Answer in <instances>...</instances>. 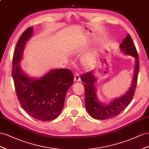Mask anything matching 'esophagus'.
<instances>
[{
  "mask_svg": "<svg viewBox=\"0 0 149 149\" xmlns=\"http://www.w3.org/2000/svg\"><path fill=\"white\" fill-rule=\"evenodd\" d=\"M74 81L76 82H78L80 81V75L77 74V73H75V77H74Z\"/></svg>",
  "mask_w": 149,
  "mask_h": 149,
  "instance_id": "34e87169",
  "label": "esophagus"
}]
</instances>
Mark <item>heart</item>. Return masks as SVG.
<instances>
[{
    "label": "heart",
    "mask_w": 149,
    "mask_h": 149,
    "mask_svg": "<svg viewBox=\"0 0 149 149\" xmlns=\"http://www.w3.org/2000/svg\"><path fill=\"white\" fill-rule=\"evenodd\" d=\"M97 59V52L93 51V52L87 53L84 55L80 59V63L83 67L86 68H88L92 67L96 62Z\"/></svg>",
    "instance_id": "1"
}]
</instances>
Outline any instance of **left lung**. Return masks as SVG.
I'll return each mask as SVG.
<instances>
[{"instance_id": "1", "label": "left lung", "mask_w": 149, "mask_h": 149, "mask_svg": "<svg viewBox=\"0 0 149 149\" xmlns=\"http://www.w3.org/2000/svg\"><path fill=\"white\" fill-rule=\"evenodd\" d=\"M119 47L122 52L127 56H132L135 61L134 75L132 80L131 86L124 94L111 100L108 103H104L98 99L97 95L95 84L97 79L95 76L94 70L85 74L80 77L84 83V86L86 92L85 105L86 110L89 115L95 119L106 120L117 116L129 105L134 95L137 82L139 61L137 50L129 34H127Z\"/></svg>"}]
</instances>
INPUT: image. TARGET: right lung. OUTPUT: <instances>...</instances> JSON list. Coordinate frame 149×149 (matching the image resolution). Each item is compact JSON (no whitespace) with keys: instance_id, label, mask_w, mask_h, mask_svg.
<instances>
[{"instance_id":"1","label":"right lung","mask_w":149,"mask_h":149,"mask_svg":"<svg viewBox=\"0 0 149 149\" xmlns=\"http://www.w3.org/2000/svg\"><path fill=\"white\" fill-rule=\"evenodd\" d=\"M33 31L32 27L28 28L16 45L12 62V77L22 107L36 119L50 121L56 119L62 111L66 93L74 82V75L70 70L65 69H52L39 78L29 77L25 73L20 63Z\"/></svg>"}]
</instances>
